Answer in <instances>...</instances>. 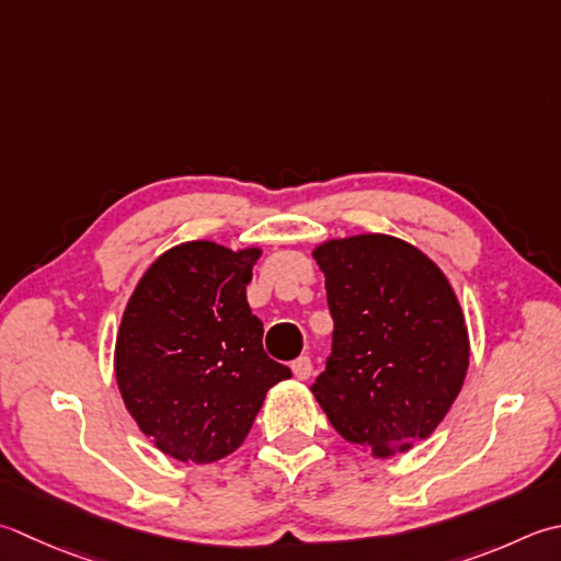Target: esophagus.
<instances>
[{
    "instance_id": "esophagus-1",
    "label": "esophagus",
    "mask_w": 561,
    "mask_h": 561,
    "mask_svg": "<svg viewBox=\"0 0 561 561\" xmlns=\"http://www.w3.org/2000/svg\"><path fill=\"white\" fill-rule=\"evenodd\" d=\"M291 371H294V377L296 379H309L311 377V371H313V365H311V359L306 357V355H301V357H296L294 362H291Z\"/></svg>"
}]
</instances>
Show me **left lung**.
I'll return each instance as SVG.
<instances>
[{
	"mask_svg": "<svg viewBox=\"0 0 561 561\" xmlns=\"http://www.w3.org/2000/svg\"><path fill=\"white\" fill-rule=\"evenodd\" d=\"M313 257L335 323L313 397L347 443L403 453L462 389L469 337L457 296L431 257L391 236L331 240Z\"/></svg>",
	"mask_w": 561,
	"mask_h": 561,
	"instance_id": "left-lung-1",
	"label": "left lung"
}]
</instances>
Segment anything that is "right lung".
<instances>
[{
	"label": "right lung",
	"mask_w": 561,
	"mask_h": 561,
	"mask_svg": "<svg viewBox=\"0 0 561 561\" xmlns=\"http://www.w3.org/2000/svg\"><path fill=\"white\" fill-rule=\"evenodd\" d=\"M257 248L194 240L142 274L121 318L116 381L128 413L180 462H216L250 433L265 393L291 369L267 357L245 287Z\"/></svg>",
	"instance_id": "add662e5"
}]
</instances>
